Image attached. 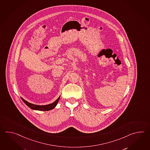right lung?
<instances>
[{
  "label": "right lung",
  "instance_id": "obj_1",
  "mask_svg": "<svg viewBox=\"0 0 150 150\" xmlns=\"http://www.w3.org/2000/svg\"><path fill=\"white\" fill-rule=\"evenodd\" d=\"M59 98H60V96L54 102L52 103L51 104L48 105H34V104H32V103L26 101L22 98H21V99L25 105L27 106H28L29 107L32 109L37 110H42V111H48V110H50L51 109L54 108V107L57 105L58 102L59 100Z\"/></svg>",
  "mask_w": 150,
  "mask_h": 150
}]
</instances>
